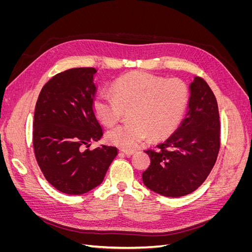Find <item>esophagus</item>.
<instances>
[{
    "instance_id": "esophagus-1",
    "label": "esophagus",
    "mask_w": 252,
    "mask_h": 252,
    "mask_svg": "<svg viewBox=\"0 0 252 252\" xmlns=\"http://www.w3.org/2000/svg\"><path fill=\"white\" fill-rule=\"evenodd\" d=\"M121 151L123 152V154H125L126 156H131L135 152V150H126V149H122Z\"/></svg>"
}]
</instances>
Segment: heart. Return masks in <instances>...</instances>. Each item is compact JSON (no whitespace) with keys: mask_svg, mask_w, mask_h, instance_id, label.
I'll use <instances>...</instances> for the list:
<instances>
[{"mask_svg":"<svg viewBox=\"0 0 252 252\" xmlns=\"http://www.w3.org/2000/svg\"><path fill=\"white\" fill-rule=\"evenodd\" d=\"M112 94H97L94 111L103 124L112 126L129 110L131 122L112 128L107 141L132 149L147 138H162L178 127L186 111L189 90L180 79H165L148 72L133 71L114 81Z\"/></svg>","mask_w":252,"mask_h":252,"instance_id":"1","label":"heart"}]
</instances>
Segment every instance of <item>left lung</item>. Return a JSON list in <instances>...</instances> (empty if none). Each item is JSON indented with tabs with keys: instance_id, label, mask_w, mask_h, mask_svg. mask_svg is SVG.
Returning a JSON list of instances; mask_svg holds the SVG:
<instances>
[{
	"instance_id": "obj_1",
	"label": "left lung",
	"mask_w": 252,
	"mask_h": 252,
	"mask_svg": "<svg viewBox=\"0 0 252 252\" xmlns=\"http://www.w3.org/2000/svg\"><path fill=\"white\" fill-rule=\"evenodd\" d=\"M185 119L157 149L145 152L150 165L142 174L147 188L167 197L191 193L207 179L220 150L217 98L202 78L194 77Z\"/></svg>"
}]
</instances>
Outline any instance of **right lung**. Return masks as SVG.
<instances>
[{
  "label": "right lung",
  "mask_w": 252,
  "mask_h": 252,
  "mask_svg": "<svg viewBox=\"0 0 252 252\" xmlns=\"http://www.w3.org/2000/svg\"><path fill=\"white\" fill-rule=\"evenodd\" d=\"M93 67L72 68L56 74L43 86L33 120V149L44 177L59 191L83 194L101 184L117 147L102 145L103 129L94 111L96 93Z\"/></svg>",
  "instance_id": "1"
}]
</instances>
